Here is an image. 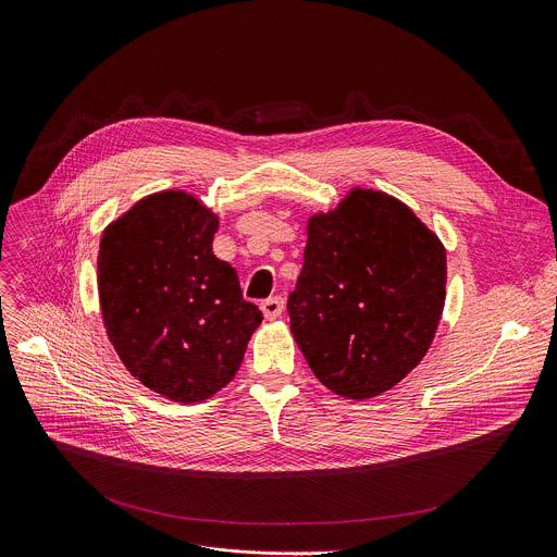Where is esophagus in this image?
Masks as SVG:
<instances>
[{"label":"esophagus","mask_w":557,"mask_h":557,"mask_svg":"<svg viewBox=\"0 0 557 557\" xmlns=\"http://www.w3.org/2000/svg\"><path fill=\"white\" fill-rule=\"evenodd\" d=\"M284 311V297L275 295V297H269L262 301V313L269 318V320H275L280 318Z\"/></svg>","instance_id":"esophagus-1"}]
</instances>
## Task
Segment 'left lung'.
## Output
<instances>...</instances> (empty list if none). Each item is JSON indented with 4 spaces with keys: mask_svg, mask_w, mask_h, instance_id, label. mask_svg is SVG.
Wrapping results in <instances>:
<instances>
[{
    "mask_svg": "<svg viewBox=\"0 0 557 557\" xmlns=\"http://www.w3.org/2000/svg\"><path fill=\"white\" fill-rule=\"evenodd\" d=\"M444 286L440 239L399 199L356 188L309 222L305 267L288 295L290 333L324 386L373 397L424 358Z\"/></svg>",
    "mask_w": 557,
    "mask_h": 557,
    "instance_id": "obj_1",
    "label": "left lung"
}]
</instances>
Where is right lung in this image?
<instances>
[{"label":"right lung","mask_w":557,"mask_h":557,"mask_svg":"<svg viewBox=\"0 0 557 557\" xmlns=\"http://www.w3.org/2000/svg\"><path fill=\"white\" fill-rule=\"evenodd\" d=\"M218 215L184 190L150 195L99 244V305L124 367L175 401H201L237 373L262 311L213 256Z\"/></svg>","instance_id":"add662e5"}]
</instances>
